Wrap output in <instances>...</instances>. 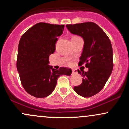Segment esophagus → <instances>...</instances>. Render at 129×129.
<instances>
[{"instance_id": "esophagus-1", "label": "esophagus", "mask_w": 129, "mask_h": 129, "mask_svg": "<svg viewBox=\"0 0 129 129\" xmlns=\"http://www.w3.org/2000/svg\"><path fill=\"white\" fill-rule=\"evenodd\" d=\"M72 72H73V73H77V71L76 70H72Z\"/></svg>"}]
</instances>
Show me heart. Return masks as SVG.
<instances>
[{"label": "heart", "instance_id": "b5f03b06", "mask_svg": "<svg viewBox=\"0 0 129 129\" xmlns=\"http://www.w3.org/2000/svg\"><path fill=\"white\" fill-rule=\"evenodd\" d=\"M73 37H76V36H73Z\"/></svg>", "mask_w": 129, "mask_h": 129}]
</instances>
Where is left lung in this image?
Masks as SVG:
<instances>
[{
    "mask_svg": "<svg viewBox=\"0 0 129 129\" xmlns=\"http://www.w3.org/2000/svg\"><path fill=\"white\" fill-rule=\"evenodd\" d=\"M71 33L82 37L84 41L81 64L85 63L88 72L78 70L82 75V82L74 87L77 94L82 97L95 95L103 88L113 67V50L110 41L105 32L93 22L67 25Z\"/></svg>",
    "mask_w": 129,
    "mask_h": 129,
    "instance_id": "obj_1",
    "label": "left lung"
}]
</instances>
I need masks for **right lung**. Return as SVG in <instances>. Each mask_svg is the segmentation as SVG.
Returning <instances> with one entry per match:
<instances>
[{
	"label": "right lung",
	"mask_w": 129,
	"mask_h": 129,
	"mask_svg": "<svg viewBox=\"0 0 129 129\" xmlns=\"http://www.w3.org/2000/svg\"><path fill=\"white\" fill-rule=\"evenodd\" d=\"M64 26L40 22L19 41L17 69L22 86L33 96H48L54 91L59 77L72 73L69 68L56 70L48 65L50 54L55 51L57 37L63 33Z\"/></svg>",
	"instance_id": "1"
}]
</instances>
